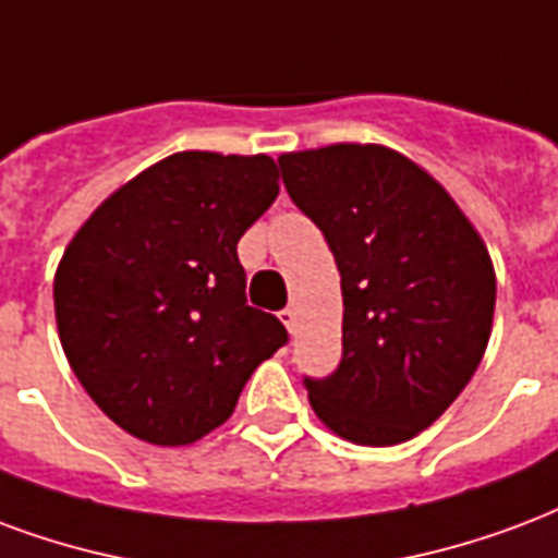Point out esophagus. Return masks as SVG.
I'll return each instance as SVG.
<instances>
[{
    "mask_svg": "<svg viewBox=\"0 0 558 558\" xmlns=\"http://www.w3.org/2000/svg\"><path fill=\"white\" fill-rule=\"evenodd\" d=\"M278 316H280V322H283V328H287V331H290V333H295V322H299L295 311H292V307H283V311H280Z\"/></svg>",
    "mask_w": 558,
    "mask_h": 558,
    "instance_id": "obj_1",
    "label": "esophagus"
}]
</instances>
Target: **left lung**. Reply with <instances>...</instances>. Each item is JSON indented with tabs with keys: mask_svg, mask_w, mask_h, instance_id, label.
I'll return each instance as SVG.
<instances>
[{
	"mask_svg": "<svg viewBox=\"0 0 558 558\" xmlns=\"http://www.w3.org/2000/svg\"><path fill=\"white\" fill-rule=\"evenodd\" d=\"M278 162L340 268L342 361L328 378H304L313 411L361 447L411 440L488 349V247L435 177L384 144H328Z\"/></svg>",
	"mask_w": 558,
	"mask_h": 558,
	"instance_id": "left-lung-1",
	"label": "left lung"
}]
</instances>
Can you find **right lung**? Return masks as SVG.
<instances>
[{"instance_id":"obj_1","label":"right lung","mask_w":558,"mask_h":558,"mask_svg":"<svg viewBox=\"0 0 558 558\" xmlns=\"http://www.w3.org/2000/svg\"><path fill=\"white\" fill-rule=\"evenodd\" d=\"M278 177L266 153H174L111 192L64 247L52 283L61 349L132 437L201 440L287 342L278 316L247 307L236 254Z\"/></svg>"}]
</instances>
